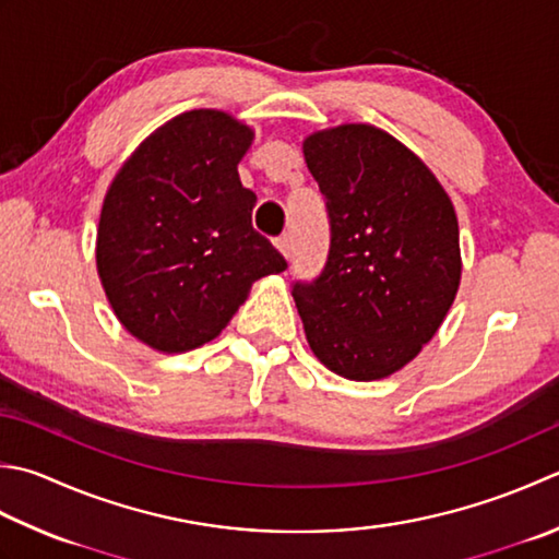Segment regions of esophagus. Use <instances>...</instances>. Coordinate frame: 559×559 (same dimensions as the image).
<instances>
[{
	"instance_id": "34e87169",
	"label": "esophagus",
	"mask_w": 559,
	"mask_h": 559,
	"mask_svg": "<svg viewBox=\"0 0 559 559\" xmlns=\"http://www.w3.org/2000/svg\"><path fill=\"white\" fill-rule=\"evenodd\" d=\"M276 247L281 249V254L290 259V249H293V237L288 233H283L281 237H276Z\"/></svg>"
}]
</instances>
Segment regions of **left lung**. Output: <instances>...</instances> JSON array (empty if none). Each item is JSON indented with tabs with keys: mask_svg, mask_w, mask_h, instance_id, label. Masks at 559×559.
Masks as SVG:
<instances>
[{
	"mask_svg": "<svg viewBox=\"0 0 559 559\" xmlns=\"http://www.w3.org/2000/svg\"><path fill=\"white\" fill-rule=\"evenodd\" d=\"M330 217V254L293 298L310 348L348 380L395 373L439 332L461 283L453 203L385 130L352 123L302 145Z\"/></svg>",
	"mask_w": 559,
	"mask_h": 559,
	"instance_id": "left-lung-1",
	"label": "left lung"
}]
</instances>
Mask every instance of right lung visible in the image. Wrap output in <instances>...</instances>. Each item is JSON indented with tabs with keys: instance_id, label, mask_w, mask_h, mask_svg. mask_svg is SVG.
Listing matches in <instances>:
<instances>
[{
	"instance_id": "1",
	"label": "right lung",
	"mask_w": 559,
	"mask_h": 559,
	"mask_svg": "<svg viewBox=\"0 0 559 559\" xmlns=\"http://www.w3.org/2000/svg\"><path fill=\"white\" fill-rule=\"evenodd\" d=\"M251 130L211 108L157 128L120 167L96 237V266L120 324L157 352L211 342L251 283L286 259L251 225L237 164Z\"/></svg>"
}]
</instances>
